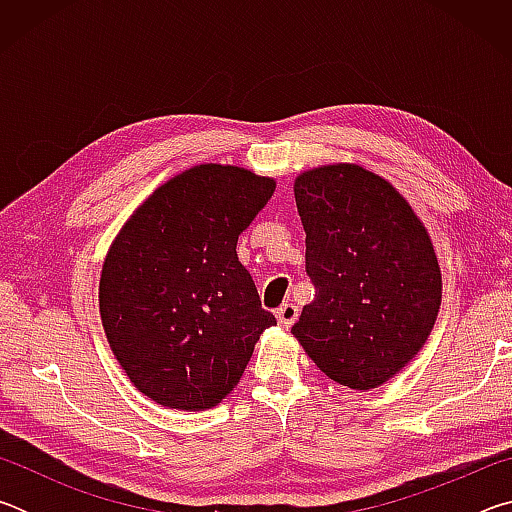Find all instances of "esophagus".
Here are the masks:
<instances>
[{
    "mask_svg": "<svg viewBox=\"0 0 512 512\" xmlns=\"http://www.w3.org/2000/svg\"><path fill=\"white\" fill-rule=\"evenodd\" d=\"M275 318H277V323H280L284 329H289L293 323H296L298 307L293 305V302H284V305L275 311Z\"/></svg>",
    "mask_w": 512,
    "mask_h": 512,
    "instance_id": "1",
    "label": "esophagus"
}]
</instances>
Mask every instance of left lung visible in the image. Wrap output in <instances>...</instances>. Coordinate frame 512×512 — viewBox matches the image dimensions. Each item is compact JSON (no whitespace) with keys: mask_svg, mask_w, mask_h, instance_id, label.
Listing matches in <instances>:
<instances>
[{"mask_svg":"<svg viewBox=\"0 0 512 512\" xmlns=\"http://www.w3.org/2000/svg\"><path fill=\"white\" fill-rule=\"evenodd\" d=\"M316 296L291 334L336 384L370 391L427 343L443 275L406 198L359 164H325L293 183Z\"/></svg>","mask_w":512,"mask_h":512,"instance_id":"1","label":"left lung"}]
</instances>
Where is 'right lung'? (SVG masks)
<instances>
[{
  "label": "right lung",
  "mask_w": 512,
  "mask_h": 512,
  "mask_svg": "<svg viewBox=\"0 0 512 512\" xmlns=\"http://www.w3.org/2000/svg\"><path fill=\"white\" fill-rule=\"evenodd\" d=\"M275 180L232 164H196L160 185L108 248L99 311L110 350L137 391L178 411L219 404L266 327L237 239Z\"/></svg>",
  "instance_id": "1"
}]
</instances>
